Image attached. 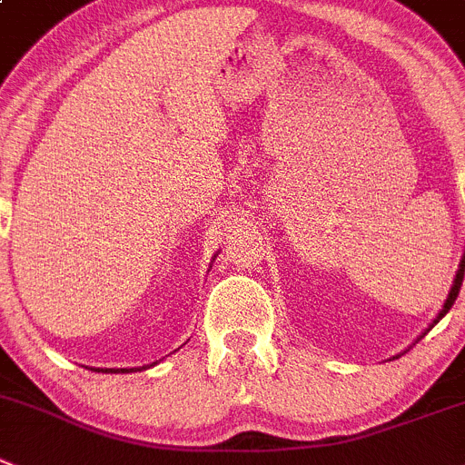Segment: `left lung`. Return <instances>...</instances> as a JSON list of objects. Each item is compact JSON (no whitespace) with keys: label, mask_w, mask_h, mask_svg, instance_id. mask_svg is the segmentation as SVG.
Here are the masks:
<instances>
[{"label":"left lung","mask_w":465,"mask_h":465,"mask_svg":"<svg viewBox=\"0 0 465 465\" xmlns=\"http://www.w3.org/2000/svg\"><path fill=\"white\" fill-rule=\"evenodd\" d=\"M463 272H465V249H463V253H461V260H459V267H457V273H454L452 287H450L448 296H445V303H443V308H440V311H439V315L434 317V322H431V324H429V329H434V324H439V322L443 320L445 315H448V312H450V308L454 306V302H457V296H459V290H461V282H463ZM429 329H427V331H429ZM427 331H424V333H427ZM424 333L420 335V338H424Z\"/></svg>","instance_id":"1"}]
</instances>
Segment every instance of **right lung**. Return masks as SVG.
Wrapping results in <instances>:
<instances>
[{
	"mask_svg": "<svg viewBox=\"0 0 465 465\" xmlns=\"http://www.w3.org/2000/svg\"><path fill=\"white\" fill-rule=\"evenodd\" d=\"M154 365V362H153ZM153 365H143V368H91L93 372H112V374H127V372H136V370H148V368H153Z\"/></svg>",
	"mask_w": 465,
	"mask_h": 465,
	"instance_id": "obj_1",
	"label": "right lung"
}]
</instances>
